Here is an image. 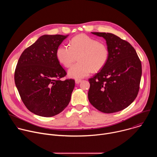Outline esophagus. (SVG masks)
<instances>
[{
  "label": "esophagus",
  "mask_w": 157,
  "mask_h": 157,
  "mask_svg": "<svg viewBox=\"0 0 157 157\" xmlns=\"http://www.w3.org/2000/svg\"><path fill=\"white\" fill-rule=\"evenodd\" d=\"M81 79H76V80H75L76 84H79V82H81Z\"/></svg>",
  "instance_id": "1"
}]
</instances>
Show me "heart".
I'll return each mask as SVG.
<instances>
[{
    "instance_id": "b5f03b06",
    "label": "heart",
    "mask_w": 157,
    "mask_h": 157,
    "mask_svg": "<svg viewBox=\"0 0 157 157\" xmlns=\"http://www.w3.org/2000/svg\"><path fill=\"white\" fill-rule=\"evenodd\" d=\"M56 56L66 68L70 67L78 57L79 62L69 70L68 76L79 79L87 76L91 71H100L109 59V50L105 43L82 34L72 38L70 47L60 46Z\"/></svg>"
}]
</instances>
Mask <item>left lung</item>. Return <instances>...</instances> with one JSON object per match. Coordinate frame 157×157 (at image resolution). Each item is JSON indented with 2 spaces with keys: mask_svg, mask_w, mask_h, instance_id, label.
<instances>
[{
  "mask_svg": "<svg viewBox=\"0 0 157 157\" xmlns=\"http://www.w3.org/2000/svg\"><path fill=\"white\" fill-rule=\"evenodd\" d=\"M91 33L105 40L109 57L101 70L89 79L88 99L102 113H116L127 107L137 96L141 61L128 41L113 33Z\"/></svg>",
  "mask_w": 157,
  "mask_h": 157,
  "instance_id": "8db88e82",
  "label": "left lung"
}]
</instances>
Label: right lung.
Segmentation results:
<instances>
[{
  "label": "right lung",
  "instance_id": "obj_1",
  "mask_svg": "<svg viewBox=\"0 0 157 157\" xmlns=\"http://www.w3.org/2000/svg\"><path fill=\"white\" fill-rule=\"evenodd\" d=\"M68 35H44L21 53L14 75L16 87L26 107L45 117L59 114L71 100L74 79H60L66 72L56 51Z\"/></svg>",
  "mask_w": 157,
  "mask_h": 157
}]
</instances>
